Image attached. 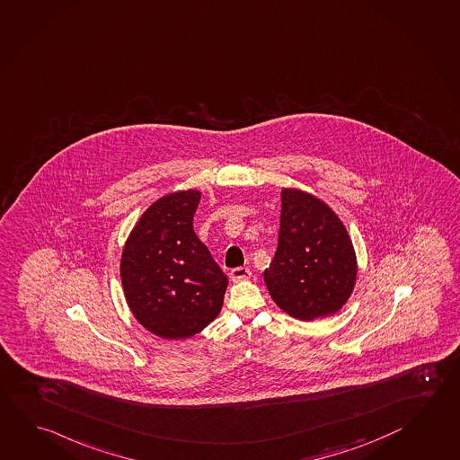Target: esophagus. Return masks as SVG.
Returning a JSON list of instances; mask_svg holds the SVG:
<instances>
[{
    "label": "esophagus",
    "mask_w": 460,
    "mask_h": 460,
    "mask_svg": "<svg viewBox=\"0 0 460 460\" xmlns=\"http://www.w3.org/2000/svg\"><path fill=\"white\" fill-rule=\"evenodd\" d=\"M251 270L248 268H234L230 270V279L234 280V282H240V280H246V279H250Z\"/></svg>",
    "instance_id": "obj_1"
}]
</instances>
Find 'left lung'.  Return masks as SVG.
<instances>
[{"instance_id": "obj_1", "label": "left lung", "mask_w": 460, "mask_h": 460, "mask_svg": "<svg viewBox=\"0 0 460 460\" xmlns=\"http://www.w3.org/2000/svg\"><path fill=\"white\" fill-rule=\"evenodd\" d=\"M357 279V258L341 218L323 200L282 190L276 256L264 270L272 300L301 321L334 314Z\"/></svg>"}]
</instances>
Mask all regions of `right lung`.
I'll return each instance as SVG.
<instances>
[{
	"instance_id": "add662e5",
	"label": "right lung",
	"mask_w": 460,
	"mask_h": 460,
	"mask_svg": "<svg viewBox=\"0 0 460 460\" xmlns=\"http://www.w3.org/2000/svg\"><path fill=\"white\" fill-rule=\"evenodd\" d=\"M200 192H172L142 214L123 250L121 282L136 319L164 339H188L217 318L224 270L194 234Z\"/></svg>"
}]
</instances>
